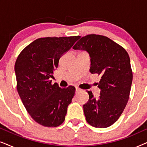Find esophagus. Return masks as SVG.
I'll return each instance as SVG.
<instances>
[{"instance_id": "1", "label": "esophagus", "mask_w": 147, "mask_h": 147, "mask_svg": "<svg viewBox=\"0 0 147 147\" xmlns=\"http://www.w3.org/2000/svg\"><path fill=\"white\" fill-rule=\"evenodd\" d=\"M82 91V90H80V88H76V92H81Z\"/></svg>"}]
</instances>
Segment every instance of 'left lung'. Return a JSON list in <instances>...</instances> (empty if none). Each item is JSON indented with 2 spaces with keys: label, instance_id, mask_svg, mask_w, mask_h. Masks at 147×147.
Segmentation results:
<instances>
[{
  "label": "left lung",
  "instance_id": "left-lung-1",
  "mask_svg": "<svg viewBox=\"0 0 147 147\" xmlns=\"http://www.w3.org/2000/svg\"><path fill=\"white\" fill-rule=\"evenodd\" d=\"M73 49L87 51L90 71L101 77L98 83L99 97L88 91L89 100L83 106L86 121L96 128L108 127L117 121L129 98L132 81L129 55L108 37L95 34L82 37Z\"/></svg>",
  "mask_w": 147,
  "mask_h": 147
}]
</instances>
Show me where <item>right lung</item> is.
Instances as JSON below:
<instances>
[{
	"label": "right lung",
	"instance_id": "1",
	"mask_svg": "<svg viewBox=\"0 0 147 147\" xmlns=\"http://www.w3.org/2000/svg\"><path fill=\"white\" fill-rule=\"evenodd\" d=\"M80 36L39 38L27 45L15 65L17 88L31 118L42 126L56 127L63 123L76 88H61L51 84L60 57L71 49Z\"/></svg>",
	"mask_w": 147,
	"mask_h": 147
}]
</instances>
